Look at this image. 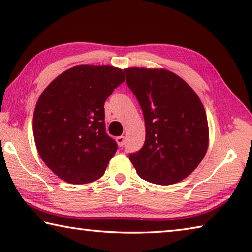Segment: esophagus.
<instances>
[{
	"instance_id": "esophagus-1",
	"label": "esophagus",
	"mask_w": 252,
	"mask_h": 252,
	"mask_svg": "<svg viewBox=\"0 0 252 252\" xmlns=\"http://www.w3.org/2000/svg\"><path fill=\"white\" fill-rule=\"evenodd\" d=\"M116 143L119 147H123L124 144H125V137L124 136H118V137H116Z\"/></svg>"
}]
</instances>
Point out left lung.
Returning a JSON list of instances; mask_svg holds the SVG:
<instances>
[{"label":"left lung","mask_w":252,"mask_h":252,"mask_svg":"<svg viewBox=\"0 0 252 252\" xmlns=\"http://www.w3.org/2000/svg\"><path fill=\"white\" fill-rule=\"evenodd\" d=\"M145 119L143 148L129 159L143 180L171 185L191 174L209 147L203 104L182 78L162 68L124 69Z\"/></svg>","instance_id":"8db88e82"}]
</instances>
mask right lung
Listing matches in <instances>:
<instances>
[{"mask_svg":"<svg viewBox=\"0 0 252 252\" xmlns=\"http://www.w3.org/2000/svg\"><path fill=\"white\" fill-rule=\"evenodd\" d=\"M125 80L113 65L80 64L55 78L36 101L33 136L45 165L64 182L86 184L104 175L117 151L105 130L104 105Z\"/></svg>","mask_w":252,"mask_h":252,"instance_id":"right-lung-1","label":"right lung"}]
</instances>
